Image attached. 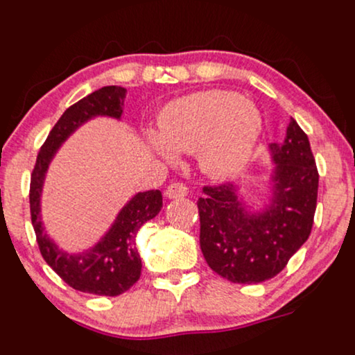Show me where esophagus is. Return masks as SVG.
Instances as JSON below:
<instances>
[{
	"label": "esophagus",
	"instance_id": "34e87169",
	"mask_svg": "<svg viewBox=\"0 0 355 355\" xmlns=\"http://www.w3.org/2000/svg\"><path fill=\"white\" fill-rule=\"evenodd\" d=\"M184 196H187V187L182 184V182H173V184L168 186V189H166V198L169 199L184 198Z\"/></svg>",
	"mask_w": 355,
	"mask_h": 355
}]
</instances>
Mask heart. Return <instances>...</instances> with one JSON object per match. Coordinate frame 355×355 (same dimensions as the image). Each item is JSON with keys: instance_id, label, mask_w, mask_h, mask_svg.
<instances>
[{"instance_id": "heart-1", "label": "heart", "mask_w": 355, "mask_h": 355, "mask_svg": "<svg viewBox=\"0 0 355 355\" xmlns=\"http://www.w3.org/2000/svg\"><path fill=\"white\" fill-rule=\"evenodd\" d=\"M161 136L149 141L166 159L173 151L196 153L212 179H229L245 168L262 132L261 112L241 94L224 89L196 93L171 103L162 112Z\"/></svg>"}]
</instances>
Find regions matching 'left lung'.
<instances>
[{
    "instance_id": "left-lung-1",
    "label": "left lung",
    "mask_w": 355,
    "mask_h": 355,
    "mask_svg": "<svg viewBox=\"0 0 355 355\" xmlns=\"http://www.w3.org/2000/svg\"><path fill=\"white\" fill-rule=\"evenodd\" d=\"M272 196L268 209H245L232 184L204 186L199 198L201 251L209 268L237 284L277 276L306 243L318 206L319 173L309 137L291 118L286 139L269 146Z\"/></svg>"
}]
</instances>
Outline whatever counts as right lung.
<instances>
[{
	"mask_svg": "<svg viewBox=\"0 0 355 355\" xmlns=\"http://www.w3.org/2000/svg\"><path fill=\"white\" fill-rule=\"evenodd\" d=\"M126 89L121 86H104L86 98L79 99L62 112L49 131L37 153L29 184V209L31 223L41 256L48 266L73 289L96 295H119L141 276V257L136 248V234L144 223L156 218L162 207L161 191H146L136 194L121 209L106 236L94 248L81 254L61 251L44 234L41 223V191L49 162L60 146L73 131L94 116H110L119 119L123 114Z\"/></svg>",
	"mask_w": 355,
	"mask_h": 355,
	"instance_id": "add662e5",
	"label": "right lung"
}]
</instances>
